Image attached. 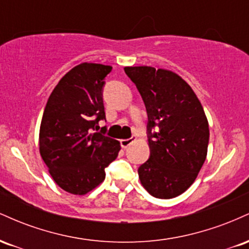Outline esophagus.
I'll list each match as a JSON object with an SVG mask.
<instances>
[{
  "label": "esophagus",
  "mask_w": 249,
  "mask_h": 249,
  "mask_svg": "<svg viewBox=\"0 0 249 249\" xmlns=\"http://www.w3.org/2000/svg\"><path fill=\"white\" fill-rule=\"evenodd\" d=\"M134 141H136V138H134V137H131V138H128V139H122V141H121L122 147L126 148L127 146H130V145L132 144Z\"/></svg>",
  "instance_id": "34e87169"
}]
</instances>
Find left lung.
I'll return each mask as SVG.
<instances>
[{"mask_svg": "<svg viewBox=\"0 0 249 249\" xmlns=\"http://www.w3.org/2000/svg\"><path fill=\"white\" fill-rule=\"evenodd\" d=\"M124 70L138 89L148 117L150 158L139 166V179L154 198H176L193 184L206 160L210 128L204 108L192 88L173 71L152 67Z\"/></svg>", "mask_w": 249, "mask_h": 249, "instance_id": "1", "label": "left lung"}]
</instances>
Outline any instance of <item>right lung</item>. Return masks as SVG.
Here are the masks:
<instances>
[{
    "mask_svg": "<svg viewBox=\"0 0 249 249\" xmlns=\"http://www.w3.org/2000/svg\"><path fill=\"white\" fill-rule=\"evenodd\" d=\"M112 67L82 63L53 90L39 127V153L62 190L84 196L105 179V167L121 150L116 139L99 132L105 119L103 87Z\"/></svg>",
    "mask_w": 249,
    "mask_h": 249,
    "instance_id": "obj_1",
    "label": "right lung"
}]
</instances>
